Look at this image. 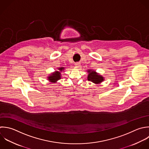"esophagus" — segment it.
Instances as JSON below:
<instances>
[{
  "label": "esophagus",
  "mask_w": 149,
  "mask_h": 149,
  "mask_svg": "<svg viewBox=\"0 0 149 149\" xmlns=\"http://www.w3.org/2000/svg\"><path fill=\"white\" fill-rule=\"evenodd\" d=\"M80 64H81V63L79 62H77L75 63V67H79L80 66Z\"/></svg>",
  "instance_id": "esophagus-1"
}]
</instances>
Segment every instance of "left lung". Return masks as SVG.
Segmentation results:
<instances>
[{"label": "left lung", "mask_w": 149, "mask_h": 149, "mask_svg": "<svg viewBox=\"0 0 149 149\" xmlns=\"http://www.w3.org/2000/svg\"><path fill=\"white\" fill-rule=\"evenodd\" d=\"M87 71L88 73L87 78L89 81H91L95 84H99L104 81V77L95 71L93 70H88Z\"/></svg>", "instance_id": "left-lung-1"}]
</instances>
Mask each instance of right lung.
<instances>
[{
	"mask_svg": "<svg viewBox=\"0 0 149 149\" xmlns=\"http://www.w3.org/2000/svg\"><path fill=\"white\" fill-rule=\"evenodd\" d=\"M64 67H59L57 68L58 71H55L54 72L52 73L47 77V79L49 82L52 83H56L57 81L61 79V72L64 70Z\"/></svg>",
	"mask_w": 149,
	"mask_h": 149,
	"instance_id": "obj_1",
	"label": "right lung"
}]
</instances>
